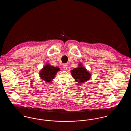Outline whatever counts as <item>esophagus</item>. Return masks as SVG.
<instances>
[{
    "label": "esophagus",
    "instance_id": "obj_1",
    "mask_svg": "<svg viewBox=\"0 0 131 131\" xmlns=\"http://www.w3.org/2000/svg\"><path fill=\"white\" fill-rule=\"evenodd\" d=\"M63 68L65 70H67V69L68 68V65L66 64H64L63 65Z\"/></svg>",
    "mask_w": 131,
    "mask_h": 131
}]
</instances>
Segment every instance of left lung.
I'll return each instance as SVG.
<instances>
[{"instance_id": "1", "label": "left lung", "mask_w": 131, "mask_h": 131, "mask_svg": "<svg viewBox=\"0 0 131 131\" xmlns=\"http://www.w3.org/2000/svg\"><path fill=\"white\" fill-rule=\"evenodd\" d=\"M72 77L79 84H82L88 81L91 78V74L83 66L82 63H80L78 67L71 70Z\"/></svg>"}]
</instances>
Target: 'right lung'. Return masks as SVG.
<instances>
[{"instance_id":"add662e5","label":"right lung","mask_w":131,"mask_h":131,"mask_svg":"<svg viewBox=\"0 0 131 131\" xmlns=\"http://www.w3.org/2000/svg\"><path fill=\"white\" fill-rule=\"evenodd\" d=\"M60 69L57 67H53L47 63L40 71L39 75L41 79L47 83L50 82L54 79L56 75Z\"/></svg>"}]
</instances>
